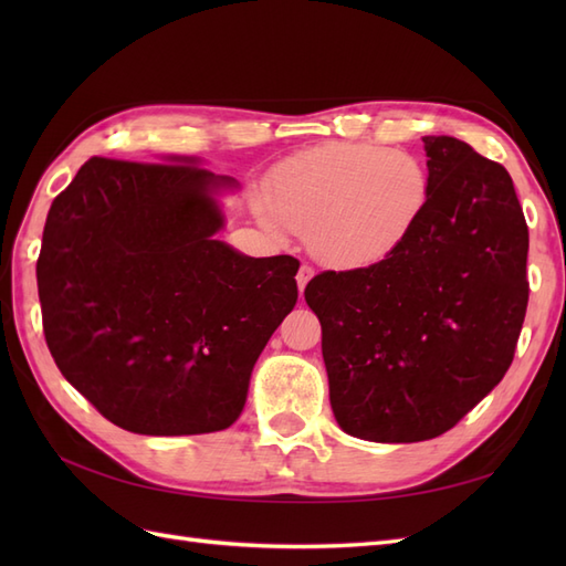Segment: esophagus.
<instances>
[{"label":"esophagus","mask_w":566,"mask_h":566,"mask_svg":"<svg viewBox=\"0 0 566 566\" xmlns=\"http://www.w3.org/2000/svg\"><path fill=\"white\" fill-rule=\"evenodd\" d=\"M312 279H314V266H310V264H302V266H300V271H297V287H300V293H304L306 283H310Z\"/></svg>","instance_id":"34e87169"}]
</instances>
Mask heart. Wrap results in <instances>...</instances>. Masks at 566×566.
Listing matches in <instances>:
<instances>
[{
    "label": "heart",
    "instance_id": "1",
    "mask_svg": "<svg viewBox=\"0 0 566 566\" xmlns=\"http://www.w3.org/2000/svg\"><path fill=\"white\" fill-rule=\"evenodd\" d=\"M418 156L373 144H328L283 160L260 200L273 233L310 229L312 252L337 269H366L397 254L432 202Z\"/></svg>",
    "mask_w": 566,
    "mask_h": 566
}]
</instances>
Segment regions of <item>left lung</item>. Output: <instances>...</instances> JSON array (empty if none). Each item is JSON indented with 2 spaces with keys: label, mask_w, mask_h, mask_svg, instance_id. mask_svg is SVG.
I'll return each instance as SVG.
<instances>
[{
  "label": "left lung",
  "mask_w": 566,
  "mask_h": 566,
  "mask_svg": "<svg viewBox=\"0 0 566 566\" xmlns=\"http://www.w3.org/2000/svg\"><path fill=\"white\" fill-rule=\"evenodd\" d=\"M432 202L389 260L304 287L321 321L331 406L352 437L449 432L503 380L528 302V229L501 163L424 136Z\"/></svg>",
  "instance_id": "8db88e82"
}]
</instances>
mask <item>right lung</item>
Wrapping results in <instances>:
<instances>
[{
  "mask_svg": "<svg viewBox=\"0 0 566 566\" xmlns=\"http://www.w3.org/2000/svg\"><path fill=\"white\" fill-rule=\"evenodd\" d=\"M172 163H84L51 202L38 260L63 378L113 424L153 437L231 427L297 302L295 256L254 260L214 241V191L235 181Z\"/></svg>",
  "mask_w": 566,
  "mask_h": 566,
  "instance_id": "right-lung-1",
  "label": "right lung"
}]
</instances>
